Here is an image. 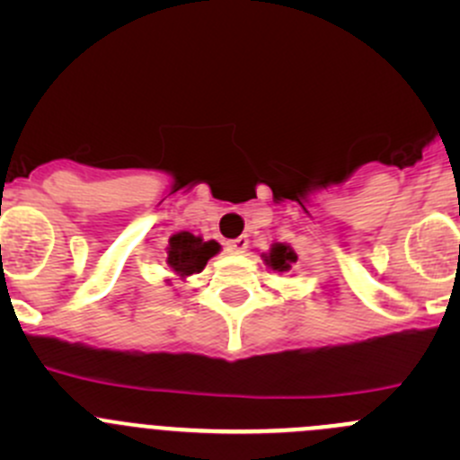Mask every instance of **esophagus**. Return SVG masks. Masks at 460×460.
<instances>
[{
	"instance_id": "1",
	"label": "esophagus",
	"mask_w": 460,
	"mask_h": 460,
	"mask_svg": "<svg viewBox=\"0 0 460 460\" xmlns=\"http://www.w3.org/2000/svg\"><path fill=\"white\" fill-rule=\"evenodd\" d=\"M247 244H249V240L244 238V235H240V238L229 240V243H226V252H229L231 256H240V253H244Z\"/></svg>"
}]
</instances>
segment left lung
<instances>
[{
	"instance_id": "left-lung-1",
	"label": "left lung",
	"mask_w": 460,
	"mask_h": 460,
	"mask_svg": "<svg viewBox=\"0 0 460 460\" xmlns=\"http://www.w3.org/2000/svg\"><path fill=\"white\" fill-rule=\"evenodd\" d=\"M260 258L264 260V264H267L273 273H289L291 267L298 262V253H296L294 247L287 243H273L267 253H260Z\"/></svg>"
}]
</instances>
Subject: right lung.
<instances>
[{"label":"right lung","mask_w":460,"mask_h":460,"mask_svg":"<svg viewBox=\"0 0 460 460\" xmlns=\"http://www.w3.org/2000/svg\"><path fill=\"white\" fill-rule=\"evenodd\" d=\"M220 253V244L216 240H204L202 235H193L191 231H178L169 238L164 249V262L173 276L166 278V285L173 287L175 280L187 282L193 273H200L213 256Z\"/></svg>","instance_id":"right-lung-1"}]
</instances>
